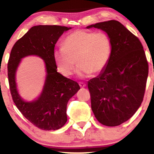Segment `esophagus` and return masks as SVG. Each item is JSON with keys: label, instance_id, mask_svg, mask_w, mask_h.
<instances>
[{"label": "esophagus", "instance_id": "esophagus-1", "mask_svg": "<svg viewBox=\"0 0 154 154\" xmlns=\"http://www.w3.org/2000/svg\"><path fill=\"white\" fill-rule=\"evenodd\" d=\"M79 86H80L81 88H84L86 86V84L83 82H79Z\"/></svg>", "mask_w": 154, "mask_h": 154}]
</instances>
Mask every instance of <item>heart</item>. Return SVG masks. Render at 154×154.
Listing matches in <instances>:
<instances>
[{"label":"heart","mask_w":154,"mask_h":154,"mask_svg":"<svg viewBox=\"0 0 154 154\" xmlns=\"http://www.w3.org/2000/svg\"><path fill=\"white\" fill-rule=\"evenodd\" d=\"M112 44L105 32L77 30L66 38L63 45L54 51L58 71L66 77L72 75L75 60L77 74L81 78L97 74L106 68L111 57Z\"/></svg>","instance_id":"obj_1"}]
</instances>
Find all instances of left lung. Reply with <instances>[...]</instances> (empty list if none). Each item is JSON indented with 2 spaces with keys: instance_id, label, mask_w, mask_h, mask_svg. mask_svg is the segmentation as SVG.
Wrapping results in <instances>:
<instances>
[{
  "instance_id": "obj_1",
  "label": "left lung",
  "mask_w": 154,
  "mask_h": 154,
  "mask_svg": "<svg viewBox=\"0 0 154 154\" xmlns=\"http://www.w3.org/2000/svg\"><path fill=\"white\" fill-rule=\"evenodd\" d=\"M101 29L112 44L109 63L97 77L88 82L91 109L101 124L120 125L129 120L143 100L149 63L136 36L115 20L87 28Z\"/></svg>"
}]
</instances>
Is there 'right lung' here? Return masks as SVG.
<instances>
[{
    "label": "right lung",
    "instance_id": "obj_1",
    "mask_svg": "<svg viewBox=\"0 0 154 154\" xmlns=\"http://www.w3.org/2000/svg\"><path fill=\"white\" fill-rule=\"evenodd\" d=\"M70 29L58 25L32 27L14 44L8 59V77L13 101L31 123L43 131H55L66 124L67 104L80 89L77 82L57 72L54 60L55 45L63 32ZM30 54L37 55L44 60L47 77L39 99L26 103L17 92L15 74L20 59Z\"/></svg>",
    "mask_w": 154,
    "mask_h": 154
}]
</instances>
